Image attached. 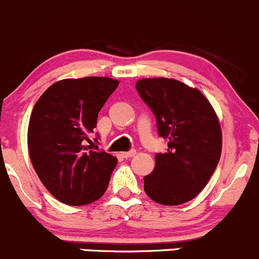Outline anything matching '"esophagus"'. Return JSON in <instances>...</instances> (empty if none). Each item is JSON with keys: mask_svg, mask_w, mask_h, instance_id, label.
Listing matches in <instances>:
<instances>
[{"mask_svg": "<svg viewBox=\"0 0 259 259\" xmlns=\"http://www.w3.org/2000/svg\"><path fill=\"white\" fill-rule=\"evenodd\" d=\"M135 154H137V150H129V151H124V153H121V155L124 156V158H132V156H134Z\"/></svg>", "mask_w": 259, "mask_h": 259, "instance_id": "34e87169", "label": "esophagus"}]
</instances>
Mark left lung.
Instances as JSON below:
<instances>
[{
  "label": "left lung",
  "mask_w": 259,
  "mask_h": 259,
  "mask_svg": "<svg viewBox=\"0 0 259 259\" xmlns=\"http://www.w3.org/2000/svg\"><path fill=\"white\" fill-rule=\"evenodd\" d=\"M137 90L151 109L168 151L155 155L144 190L163 205H180L197 197L215 170L222 154V130L215 110L197 88L176 79L137 81Z\"/></svg>",
  "instance_id": "1"
}]
</instances>
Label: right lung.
Instances as JSON below:
<instances>
[{"mask_svg":"<svg viewBox=\"0 0 259 259\" xmlns=\"http://www.w3.org/2000/svg\"><path fill=\"white\" fill-rule=\"evenodd\" d=\"M117 85L110 77L64 79L36 101L28 122V154L38 178L59 202L89 204L108 189L117 159L93 149L90 134Z\"/></svg>","mask_w":259,"mask_h":259,"instance_id":"obj_1","label":"right lung"}]
</instances>
